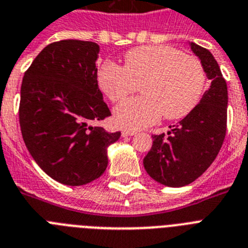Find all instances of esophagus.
<instances>
[{
    "label": "esophagus",
    "mask_w": 248,
    "mask_h": 248,
    "mask_svg": "<svg viewBox=\"0 0 248 248\" xmlns=\"http://www.w3.org/2000/svg\"><path fill=\"white\" fill-rule=\"evenodd\" d=\"M136 135V131H132V130H122V136L126 138V136H134Z\"/></svg>",
    "instance_id": "34e87169"
}]
</instances>
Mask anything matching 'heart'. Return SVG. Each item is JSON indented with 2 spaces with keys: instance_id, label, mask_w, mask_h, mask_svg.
Here are the masks:
<instances>
[{
  "instance_id": "heart-1",
  "label": "heart",
  "mask_w": 248,
  "mask_h": 248,
  "mask_svg": "<svg viewBox=\"0 0 248 248\" xmlns=\"http://www.w3.org/2000/svg\"><path fill=\"white\" fill-rule=\"evenodd\" d=\"M206 75L196 57L170 46H144L126 52L124 67L106 62L98 85L112 102H120L140 86L142 95L124 100L114 109L118 126L138 130L163 117H186L200 102Z\"/></svg>"
}]
</instances>
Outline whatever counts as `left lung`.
I'll use <instances>...</instances> for the list:
<instances>
[{
	"label": "left lung",
	"mask_w": 248,
	"mask_h": 248,
	"mask_svg": "<svg viewBox=\"0 0 248 248\" xmlns=\"http://www.w3.org/2000/svg\"><path fill=\"white\" fill-rule=\"evenodd\" d=\"M211 81L200 103L168 134L153 135L144 158L148 174L164 186L182 187L194 182L218 155L227 132L228 90L218 62L204 47L191 43Z\"/></svg>",
	"instance_id": "1"
}]
</instances>
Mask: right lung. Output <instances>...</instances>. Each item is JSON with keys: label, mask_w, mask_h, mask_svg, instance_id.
<instances>
[{"label": "right lung", "mask_w": 248, "mask_h": 248, "mask_svg": "<svg viewBox=\"0 0 248 248\" xmlns=\"http://www.w3.org/2000/svg\"><path fill=\"white\" fill-rule=\"evenodd\" d=\"M98 44L85 40L48 44L25 71L20 90L26 148L48 176L67 186L102 176L107 148L121 136L90 126L110 116L98 88Z\"/></svg>", "instance_id": "right-lung-1"}]
</instances>
